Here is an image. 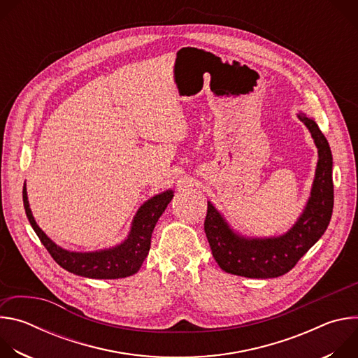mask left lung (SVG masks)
I'll use <instances>...</instances> for the list:
<instances>
[{
	"label": "left lung",
	"mask_w": 358,
	"mask_h": 358,
	"mask_svg": "<svg viewBox=\"0 0 358 358\" xmlns=\"http://www.w3.org/2000/svg\"><path fill=\"white\" fill-rule=\"evenodd\" d=\"M300 122L309 129L317 147V166L310 196L293 227L279 236L252 238L236 232L225 217L208 201L203 222L213 257L227 273L268 279L287 273L297 261L324 234L333 213V156L324 134L317 123L297 113Z\"/></svg>",
	"instance_id": "obj_1"
}]
</instances>
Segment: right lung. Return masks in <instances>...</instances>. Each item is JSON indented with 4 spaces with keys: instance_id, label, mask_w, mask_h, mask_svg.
<instances>
[{
    "instance_id": "obj_1",
    "label": "right lung",
    "mask_w": 358,
    "mask_h": 358,
    "mask_svg": "<svg viewBox=\"0 0 358 358\" xmlns=\"http://www.w3.org/2000/svg\"><path fill=\"white\" fill-rule=\"evenodd\" d=\"M173 196L174 191L166 189L148 198L137 210L129 235L120 243L99 250L76 252L61 248L38 227L29 208L25 184L22 189L24 208L28 221L50 257L65 271L89 279H120L137 273L148 255L151 234Z\"/></svg>"
}]
</instances>
